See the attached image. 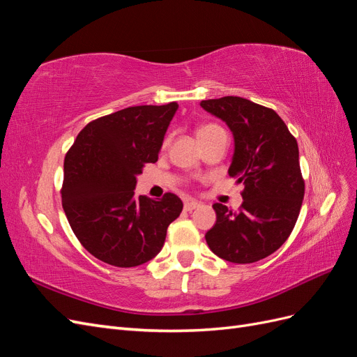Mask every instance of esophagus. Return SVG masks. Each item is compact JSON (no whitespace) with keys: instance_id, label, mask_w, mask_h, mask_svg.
Segmentation results:
<instances>
[{"instance_id":"obj_1","label":"esophagus","mask_w":357,"mask_h":357,"mask_svg":"<svg viewBox=\"0 0 357 357\" xmlns=\"http://www.w3.org/2000/svg\"><path fill=\"white\" fill-rule=\"evenodd\" d=\"M199 202H197V201H188L186 204H185V210L186 211H193V210H197L198 207H199Z\"/></svg>"}]
</instances>
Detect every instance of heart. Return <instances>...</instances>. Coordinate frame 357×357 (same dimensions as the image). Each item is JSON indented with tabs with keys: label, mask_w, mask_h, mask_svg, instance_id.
I'll use <instances>...</instances> for the list:
<instances>
[{
	"label": "heart",
	"mask_w": 357,
	"mask_h": 357,
	"mask_svg": "<svg viewBox=\"0 0 357 357\" xmlns=\"http://www.w3.org/2000/svg\"><path fill=\"white\" fill-rule=\"evenodd\" d=\"M215 129H220L218 125H204L201 128H198L197 131V137H201V135H205V134H210L213 131H215Z\"/></svg>",
	"instance_id": "obj_1"
}]
</instances>
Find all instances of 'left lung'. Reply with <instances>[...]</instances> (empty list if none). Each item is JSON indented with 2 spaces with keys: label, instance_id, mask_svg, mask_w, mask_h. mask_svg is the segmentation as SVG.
<instances>
[{
  "label": "left lung",
  "instance_id": "obj_1",
  "mask_svg": "<svg viewBox=\"0 0 357 357\" xmlns=\"http://www.w3.org/2000/svg\"><path fill=\"white\" fill-rule=\"evenodd\" d=\"M234 135L229 176L243 183V204L231 211L215 202V223L205 234L210 250L232 264H252L289 238L304 199L295 137L274 110L240 96L201 101Z\"/></svg>",
  "mask_w": 357,
  "mask_h": 357
}]
</instances>
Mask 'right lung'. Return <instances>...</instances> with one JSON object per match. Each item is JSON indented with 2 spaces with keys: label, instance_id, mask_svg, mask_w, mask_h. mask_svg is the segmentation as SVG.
<instances>
[{
  "label": "right lung",
  "instance_id": "add662e5",
  "mask_svg": "<svg viewBox=\"0 0 357 357\" xmlns=\"http://www.w3.org/2000/svg\"><path fill=\"white\" fill-rule=\"evenodd\" d=\"M177 102L137 105L96 119L75 138L63 160L62 207L82 245L100 261L131 268L164 247L183 202L135 197L137 176L156 162Z\"/></svg>",
  "mask_w": 357,
  "mask_h": 357
}]
</instances>
